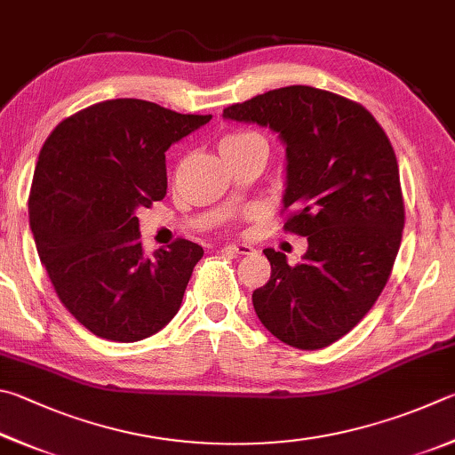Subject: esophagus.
Returning a JSON list of instances; mask_svg holds the SVG:
<instances>
[{
  "instance_id": "1",
  "label": "esophagus",
  "mask_w": 455,
  "mask_h": 455,
  "mask_svg": "<svg viewBox=\"0 0 455 455\" xmlns=\"http://www.w3.org/2000/svg\"><path fill=\"white\" fill-rule=\"evenodd\" d=\"M223 250L232 251V253H240V256H250V253L256 251L250 243H228Z\"/></svg>"
}]
</instances>
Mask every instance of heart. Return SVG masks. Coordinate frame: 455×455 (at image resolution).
Segmentation results:
<instances>
[{
  "label": "heart",
  "instance_id": "heart-1",
  "mask_svg": "<svg viewBox=\"0 0 455 455\" xmlns=\"http://www.w3.org/2000/svg\"><path fill=\"white\" fill-rule=\"evenodd\" d=\"M261 140L258 133H251V132H234V133H228L223 135L221 141H220V151L221 154H228V151H234L242 146H248L251 141H258Z\"/></svg>",
  "mask_w": 455,
  "mask_h": 455
}]
</instances>
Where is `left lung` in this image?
Here are the masks:
<instances>
[{
    "label": "left lung",
    "mask_w": 455,
    "mask_h": 455,
    "mask_svg": "<svg viewBox=\"0 0 455 455\" xmlns=\"http://www.w3.org/2000/svg\"><path fill=\"white\" fill-rule=\"evenodd\" d=\"M285 146V232L307 237L304 261L264 250L272 264L251 301L267 331L298 349L346 336L376 304L402 243L400 170L386 132L360 103L290 85L223 109Z\"/></svg>",
    "instance_id": "obj_1"
}]
</instances>
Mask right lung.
Returning a JSON list of instances; mask_svg holds the SVG:
<instances>
[{
    "mask_svg": "<svg viewBox=\"0 0 455 455\" xmlns=\"http://www.w3.org/2000/svg\"><path fill=\"white\" fill-rule=\"evenodd\" d=\"M212 116L108 100L55 127L39 151L29 228L55 293L98 338L140 341L178 314L202 245L146 256L135 212L165 197V151Z\"/></svg>",
    "mask_w": 455,
    "mask_h": 455,
    "instance_id": "1",
    "label": "right lung"
}]
</instances>
